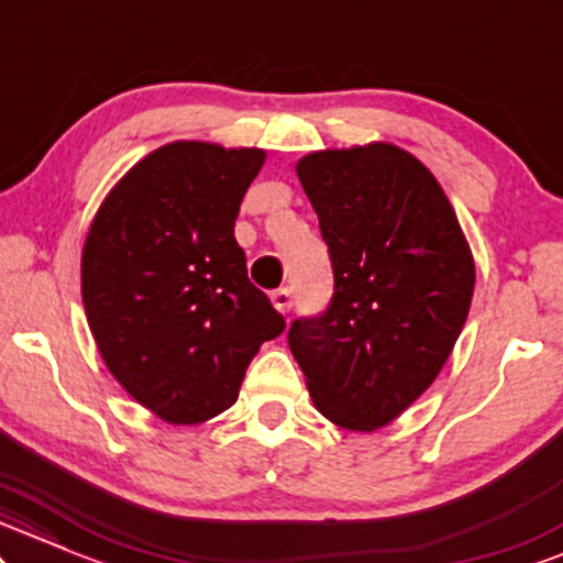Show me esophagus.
Masks as SVG:
<instances>
[{
    "label": "esophagus",
    "instance_id": "obj_1",
    "mask_svg": "<svg viewBox=\"0 0 563 563\" xmlns=\"http://www.w3.org/2000/svg\"><path fill=\"white\" fill-rule=\"evenodd\" d=\"M271 302H274V308L279 310V313H289V310H292V289L289 287L276 289V292L271 295Z\"/></svg>",
    "mask_w": 563,
    "mask_h": 563
}]
</instances>
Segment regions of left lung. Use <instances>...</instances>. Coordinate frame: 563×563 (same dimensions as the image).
<instances>
[{
  "mask_svg": "<svg viewBox=\"0 0 563 563\" xmlns=\"http://www.w3.org/2000/svg\"><path fill=\"white\" fill-rule=\"evenodd\" d=\"M334 271L321 316L295 319L289 350L313 406L374 432L438 379L464 329L474 257L438 178L387 142L297 163Z\"/></svg>",
  "mask_w": 563,
  "mask_h": 563,
  "instance_id": "1",
  "label": "left lung"
}]
</instances>
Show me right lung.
<instances>
[{"instance_id": "add662e5", "label": "right lung", "mask_w": 563, "mask_h": 563, "mask_svg": "<svg viewBox=\"0 0 563 563\" xmlns=\"http://www.w3.org/2000/svg\"><path fill=\"white\" fill-rule=\"evenodd\" d=\"M266 152L170 142L99 205L81 295L104 366L168 424H200L236 402L244 372L284 316L247 279L234 240Z\"/></svg>"}]
</instances>
